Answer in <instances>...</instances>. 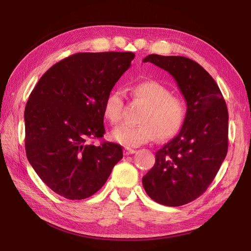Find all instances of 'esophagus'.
<instances>
[{
  "label": "esophagus",
  "instance_id": "esophagus-1",
  "mask_svg": "<svg viewBox=\"0 0 251 251\" xmlns=\"http://www.w3.org/2000/svg\"><path fill=\"white\" fill-rule=\"evenodd\" d=\"M135 153H136V151L133 150V149H131V148H125V150H124V154H125L126 156L132 155V154H135Z\"/></svg>",
  "mask_w": 251,
  "mask_h": 251
}]
</instances>
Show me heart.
<instances>
[{
    "mask_svg": "<svg viewBox=\"0 0 251 251\" xmlns=\"http://www.w3.org/2000/svg\"><path fill=\"white\" fill-rule=\"evenodd\" d=\"M136 100L146 104L140 125L117 126L112 138L127 148H136L155 140L173 138L183 127L187 107L183 98L174 95L172 90L156 80H144L132 87ZM123 90L111 91L103 102V115L112 125L118 124L124 109Z\"/></svg>",
    "mask_w": 251,
    "mask_h": 251,
    "instance_id": "b5f03b06",
    "label": "heart"
}]
</instances>
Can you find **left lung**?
<instances>
[{"label": "left lung", "instance_id": "left-lung-1", "mask_svg": "<svg viewBox=\"0 0 251 251\" xmlns=\"http://www.w3.org/2000/svg\"><path fill=\"white\" fill-rule=\"evenodd\" d=\"M168 71L183 94V127L156 153L142 178L147 194L166 206L198 198L215 179L228 149V111L217 82L198 63L184 56L150 54L143 59Z\"/></svg>", "mask_w": 251, "mask_h": 251}]
</instances>
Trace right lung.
<instances>
[{"label":"right lung","mask_w":251,"mask_h":251,"mask_svg":"<svg viewBox=\"0 0 251 251\" xmlns=\"http://www.w3.org/2000/svg\"><path fill=\"white\" fill-rule=\"evenodd\" d=\"M133 52L76 53L53 65L25 108V149L30 164L57 195L89 198L123 159L117 143L94 146L104 134L103 102L131 66Z\"/></svg>","instance_id":"right-lung-1"}]
</instances>
